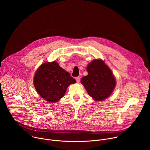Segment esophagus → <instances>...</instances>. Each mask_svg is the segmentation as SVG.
<instances>
[{
    "mask_svg": "<svg viewBox=\"0 0 150 150\" xmlns=\"http://www.w3.org/2000/svg\"><path fill=\"white\" fill-rule=\"evenodd\" d=\"M75 79H76V82H77L78 83L79 82V81H80V78H79V77H76Z\"/></svg>",
    "mask_w": 150,
    "mask_h": 150,
    "instance_id": "esophagus-1",
    "label": "esophagus"
}]
</instances>
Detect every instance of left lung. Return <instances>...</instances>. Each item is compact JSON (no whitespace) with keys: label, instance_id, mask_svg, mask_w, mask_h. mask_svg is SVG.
<instances>
[{"label":"left lung","instance_id":"1","mask_svg":"<svg viewBox=\"0 0 150 150\" xmlns=\"http://www.w3.org/2000/svg\"><path fill=\"white\" fill-rule=\"evenodd\" d=\"M88 75L81 79V83L88 94L97 101H102L112 93L116 80L110 70L101 60H94L87 68Z\"/></svg>","mask_w":150,"mask_h":150}]
</instances>
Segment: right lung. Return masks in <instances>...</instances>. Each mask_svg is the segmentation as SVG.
Returning a JSON list of instances; mask_svg holds the SVG:
<instances>
[{
	"instance_id": "1",
	"label": "right lung",
	"mask_w": 150,
	"mask_h": 150,
	"mask_svg": "<svg viewBox=\"0 0 150 150\" xmlns=\"http://www.w3.org/2000/svg\"><path fill=\"white\" fill-rule=\"evenodd\" d=\"M75 82L69 73L60 67L56 62L41 65L34 78V87L39 95L52 103L62 98L69 85Z\"/></svg>"
}]
</instances>
